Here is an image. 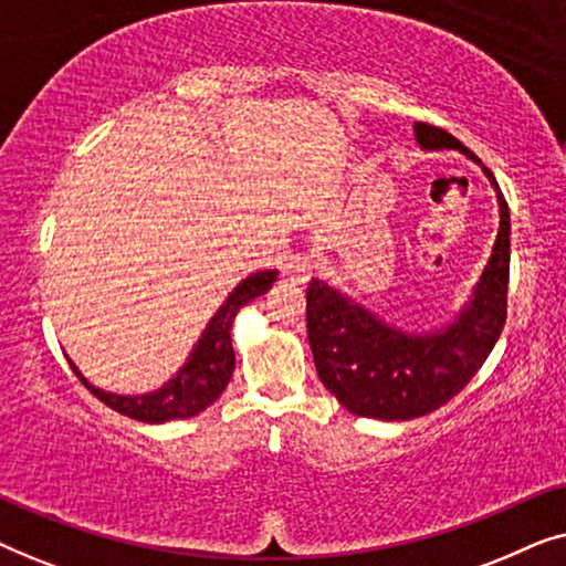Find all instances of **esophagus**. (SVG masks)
<instances>
[{"label": "esophagus", "mask_w": 566, "mask_h": 566, "mask_svg": "<svg viewBox=\"0 0 566 566\" xmlns=\"http://www.w3.org/2000/svg\"><path fill=\"white\" fill-rule=\"evenodd\" d=\"M312 273H314V265H312V260L306 258V254H291V258L283 262L285 281H291V283H296V285L308 283V277H312Z\"/></svg>", "instance_id": "esophagus-1"}]
</instances>
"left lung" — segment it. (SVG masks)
I'll return each mask as SVG.
<instances>
[{"label":"left lung","mask_w":566,"mask_h":566,"mask_svg":"<svg viewBox=\"0 0 566 566\" xmlns=\"http://www.w3.org/2000/svg\"><path fill=\"white\" fill-rule=\"evenodd\" d=\"M415 138L422 149H459L479 161L459 138L430 123H415ZM484 175L497 190L500 234L474 296L446 329L407 335L319 277L308 283L306 329L316 374L347 412L389 422L436 412L492 353L507 316L510 211L494 175L486 167Z\"/></svg>","instance_id":"left-lung-1"}]
</instances>
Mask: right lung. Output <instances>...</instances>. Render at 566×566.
<instances>
[{
  "mask_svg": "<svg viewBox=\"0 0 566 566\" xmlns=\"http://www.w3.org/2000/svg\"><path fill=\"white\" fill-rule=\"evenodd\" d=\"M275 277L277 270H262V273L244 277V281L229 293V298L223 301L219 312L213 314V319L208 322L203 337L198 339L196 347H192L185 366L177 370L175 378H169V381L157 391L142 394V397H120V394L95 389V386L76 370L72 360H69V366L74 368L76 378H80L103 405L130 417V420L159 424L169 420H185V417H196L221 397L231 374H234L231 322H234L237 312L244 304H250L252 298L265 296V293L273 289Z\"/></svg>",
  "mask_w": 566,
  "mask_h": 566,
  "instance_id": "1",
  "label": "right lung"
}]
</instances>
